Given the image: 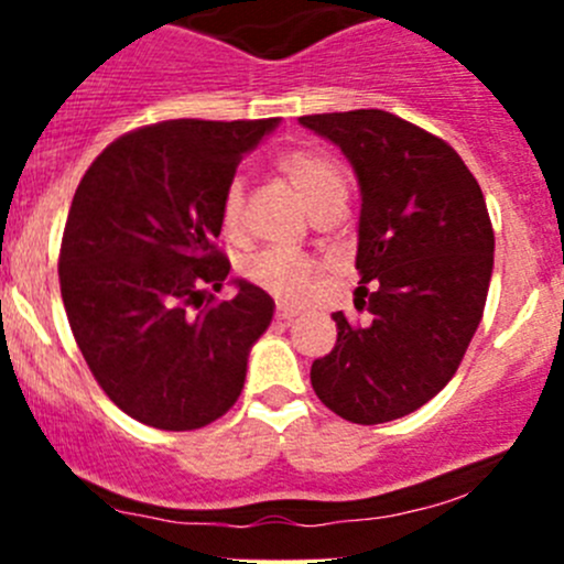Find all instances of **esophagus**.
I'll use <instances>...</instances> for the list:
<instances>
[{
	"mask_svg": "<svg viewBox=\"0 0 564 564\" xmlns=\"http://www.w3.org/2000/svg\"><path fill=\"white\" fill-rule=\"evenodd\" d=\"M275 316L281 318V322H292L294 316H300V308H297V305L286 303V300H278V305H275Z\"/></svg>",
	"mask_w": 564,
	"mask_h": 564,
	"instance_id": "34e87169",
	"label": "esophagus"
}]
</instances>
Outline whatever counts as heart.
<instances>
[{
  "label": "heart",
  "mask_w": 564,
  "mask_h": 564,
  "mask_svg": "<svg viewBox=\"0 0 564 564\" xmlns=\"http://www.w3.org/2000/svg\"><path fill=\"white\" fill-rule=\"evenodd\" d=\"M281 174L292 182L297 196L303 198L311 215L322 209L324 204L335 202V198L346 196V182L340 169L329 161L327 155L316 150H289L278 161ZM242 182L231 180L226 185L224 198H220V220L224 229H237L242 218ZM242 278L253 283V286L264 289L272 297L286 300V303H297L308 294L311 283H314V264L305 256L289 253L281 248H264L250 253L240 267Z\"/></svg>",
  "instance_id": "b5f03b06"
}]
</instances>
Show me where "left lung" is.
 <instances>
[{"instance_id": "8db88e82", "label": "left lung", "mask_w": 564, "mask_h": 564, "mask_svg": "<svg viewBox=\"0 0 564 564\" xmlns=\"http://www.w3.org/2000/svg\"><path fill=\"white\" fill-rule=\"evenodd\" d=\"M340 147L360 182L355 308L311 384L338 417L377 425L412 414L458 371L486 308L494 229L486 198L447 141L379 108L300 117Z\"/></svg>"}]
</instances>
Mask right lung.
Returning a JSON list of instances; mask_svg holds the SVG:
<instances>
[{
  "mask_svg": "<svg viewBox=\"0 0 564 564\" xmlns=\"http://www.w3.org/2000/svg\"><path fill=\"white\" fill-rule=\"evenodd\" d=\"M278 119H169L130 130L87 169L67 213L59 289L73 338L104 392L139 423L193 431L224 417L250 346L272 322L264 289L235 281L220 198Z\"/></svg>",
  "mask_w": 564,
  "mask_h": 564,
  "instance_id": "obj_1",
  "label": "right lung"
}]
</instances>
